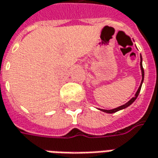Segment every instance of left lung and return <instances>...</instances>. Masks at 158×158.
Listing matches in <instances>:
<instances>
[{
	"instance_id": "8db88e82",
	"label": "left lung",
	"mask_w": 158,
	"mask_h": 158,
	"mask_svg": "<svg viewBox=\"0 0 158 158\" xmlns=\"http://www.w3.org/2000/svg\"><path fill=\"white\" fill-rule=\"evenodd\" d=\"M140 68H141V72H142V81H141V84H140V86L139 87V90H137L136 94H135V97H133L130 101L125 103V104H123V105L120 106V107H118L116 109H114V110H102V111L103 112H106V113H109V114H112V113H115V112H117L119 110H123V109H126L127 107H128L130 106L132 103H133L135 100H136V98H138V96L139 94V91H140V89H141V86H142V83H143V80H144V68H143V66H142V57H141V61H140Z\"/></svg>"
}]
</instances>
